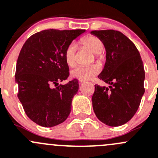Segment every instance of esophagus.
<instances>
[{
  "label": "esophagus",
  "mask_w": 158,
  "mask_h": 158,
  "mask_svg": "<svg viewBox=\"0 0 158 158\" xmlns=\"http://www.w3.org/2000/svg\"><path fill=\"white\" fill-rule=\"evenodd\" d=\"M79 81L80 83H82V82H85V80H82V79H79Z\"/></svg>",
  "instance_id": "1"
}]
</instances>
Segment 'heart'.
I'll use <instances>...</instances> for the list:
<instances>
[{
	"label": "heart",
	"mask_w": 158,
	"mask_h": 158,
	"mask_svg": "<svg viewBox=\"0 0 158 158\" xmlns=\"http://www.w3.org/2000/svg\"><path fill=\"white\" fill-rule=\"evenodd\" d=\"M81 43L85 47L89 48L94 54H96V57L99 56L104 48V45L100 38L95 35H88L83 38L80 41ZM76 44L71 43L67 46L64 52V58H65V63L69 66L72 67L76 63ZM101 67L98 64H92L89 65H76V67L72 69L71 76L73 78L82 80H89L100 72Z\"/></svg>",
	"instance_id": "b5f03b06"
}]
</instances>
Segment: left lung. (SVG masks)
<instances>
[{
    "instance_id": "8db88e82",
    "label": "left lung",
    "mask_w": 158,
    "mask_h": 158,
    "mask_svg": "<svg viewBox=\"0 0 158 158\" xmlns=\"http://www.w3.org/2000/svg\"><path fill=\"white\" fill-rule=\"evenodd\" d=\"M106 51V63L98 76L109 88L96 84L92 97L97 118L110 127L121 126L134 116L144 93L145 72L137 47L122 32L92 31Z\"/></svg>"
}]
</instances>
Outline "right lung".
Instances as JSON below:
<instances>
[{
    "mask_svg": "<svg viewBox=\"0 0 158 158\" xmlns=\"http://www.w3.org/2000/svg\"><path fill=\"white\" fill-rule=\"evenodd\" d=\"M83 32L82 29H48L32 35L23 45L15 72L18 97L26 115L37 124L52 127L63 123L69 115L79 82L74 79L65 85L59 82L69 76L65 48Z\"/></svg>",
    "mask_w": 158,
    "mask_h": 158,
    "instance_id": "add662e5",
    "label": "right lung"
}]
</instances>
